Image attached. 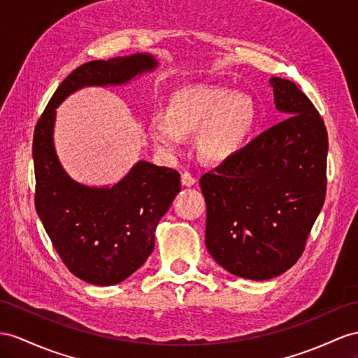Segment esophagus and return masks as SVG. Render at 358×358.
Segmentation results:
<instances>
[{"label":"esophagus","mask_w":358,"mask_h":358,"mask_svg":"<svg viewBox=\"0 0 358 358\" xmlns=\"http://www.w3.org/2000/svg\"><path fill=\"white\" fill-rule=\"evenodd\" d=\"M196 182V178L194 176H190L189 172L181 173V185L186 186V187H192Z\"/></svg>","instance_id":"esophagus-1"}]
</instances>
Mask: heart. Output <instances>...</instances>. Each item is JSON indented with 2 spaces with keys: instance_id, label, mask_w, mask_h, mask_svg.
I'll use <instances>...</instances> for the list:
<instances>
[{
  "instance_id": "obj_1",
  "label": "heart",
  "mask_w": 358,
  "mask_h": 358,
  "mask_svg": "<svg viewBox=\"0 0 358 358\" xmlns=\"http://www.w3.org/2000/svg\"><path fill=\"white\" fill-rule=\"evenodd\" d=\"M257 110L251 96L219 86H189L169 99L168 113L155 112L150 122L157 148L173 155L196 134L198 151L207 162H224L239 151L254 130Z\"/></svg>"
}]
</instances>
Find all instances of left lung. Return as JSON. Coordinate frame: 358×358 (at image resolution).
Returning a JSON list of instances; mask_svg holds the SVG:
<instances>
[{
    "mask_svg": "<svg viewBox=\"0 0 358 358\" xmlns=\"http://www.w3.org/2000/svg\"><path fill=\"white\" fill-rule=\"evenodd\" d=\"M271 86L287 117L199 180L208 252L236 277L255 281L298 262L327 192L324 119L295 83L273 77Z\"/></svg>",
    "mask_w": 358,
    "mask_h": 358,
    "instance_id": "left-lung-1",
    "label": "left lung"
}]
</instances>
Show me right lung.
<instances>
[{
    "mask_svg": "<svg viewBox=\"0 0 358 358\" xmlns=\"http://www.w3.org/2000/svg\"><path fill=\"white\" fill-rule=\"evenodd\" d=\"M155 66L141 52L85 63L62 81L34 128L36 212L65 266L95 286L124 281L150 257L155 227L181 189L180 173L141 160L112 187L80 185L54 150L56 108L81 87L124 85Z\"/></svg>",
    "mask_w": 358,
    "mask_h": 358,
    "instance_id": "add662e5",
    "label": "right lung"
}]
</instances>
